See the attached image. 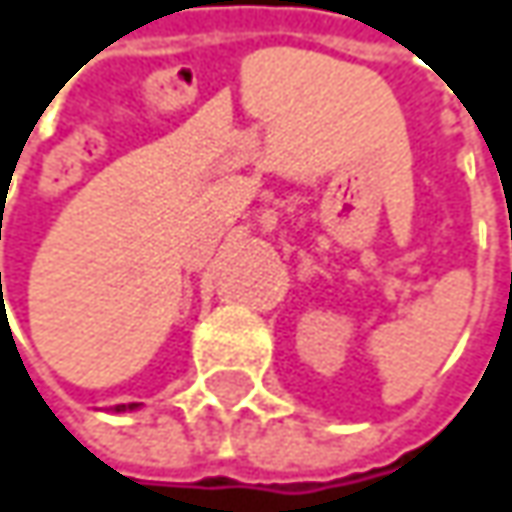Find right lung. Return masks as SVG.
Returning a JSON list of instances; mask_svg holds the SVG:
<instances>
[{
	"mask_svg": "<svg viewBox=\"0 0 512 512\" xmlns=\"http://www.w3.org/2000/svg\"><path fill=\"white\" fill-rule=\"evenodd\" d=\"M126 409H138V403H120V406H115V412H126Z\"/></svg>",
	"mask_w": 512,
	"mask_h": 512,
	"instance_id": "right-lung-1",
	"label": "right lung"
}]
</instances>
